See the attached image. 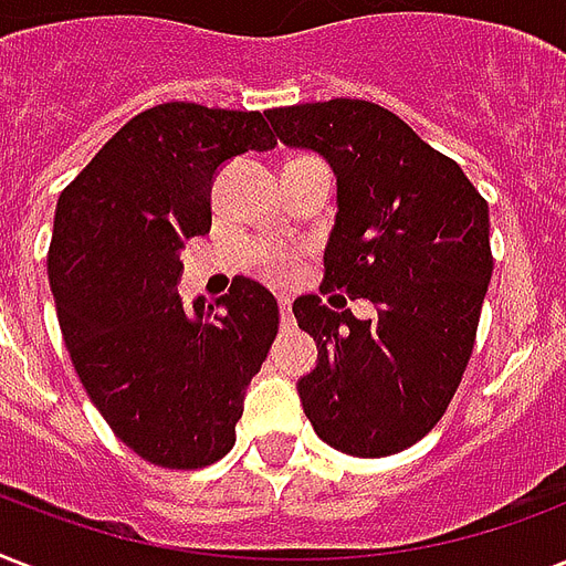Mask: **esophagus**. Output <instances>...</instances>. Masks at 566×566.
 I'll return each instance as SVG.
<instances>
[{"mask_svg": "<svg viewBox=\"0 0 566 566\" xmlns=\"http://www.w3.org/2000/svg\"><path fill=\"white\" fill-rule=\"evenodd\" d=\"M279 311H282V326L293 328V311H291V300H287V296H282V300H279Z\"/></svg>", "mask_w": 566, "mask_h": 566, "instance_id": "1", "label": "esophagus"}]
</instances>
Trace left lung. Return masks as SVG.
Returning a JSON list of instances; mask_svg holds the SVG:
<instances>
[{
    "label": "left lung",
    "mask_w": 566,
    "mask_h": 566,
    "mask_svg": "<svg viewBox=\"0 0 566 566\" xmlns=\"http://www.w3.org/2000/svg\"><path fill=\"white\" fill-rule=\"evenodd\" d=\"M275 137L323 155L337 179L326 287L370 300L376 317L300 296L317 340L300 399L319 440L355 458L413 447L443 417L475 344L493 273L488 202L452 158L364 99L266 111Z\"/></svg>",
    "instance_id": "1"
}]
</instances>
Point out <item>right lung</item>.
Returning <instances> with one entry per match:
<instances>
[{
    "label": "right lung",
    "instance_id": "right-lung-1",
    "mask_svg": "<svg viewBox=\"0 0 566 566\" xmlns=\"http://www.w3.org/2000/svg\"><path fill=\"white\" fill-rule=\"evenodd\" d=\"M273 146L258 111L167 102L128 119L57 199L49 287L64 344L111 431L149 464L196 470L234 447L279 305L243 275L190 308L176 287L185 240L211 231L217 170Z\"/></svg>",
    "mask_w": 566,
    "mask_h": 566
}]
</instances>
